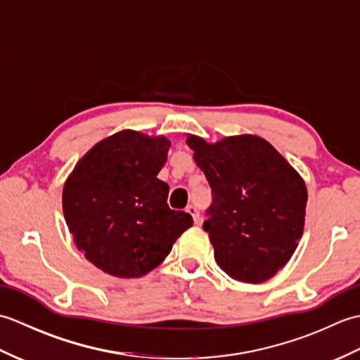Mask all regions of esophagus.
Returning a JSON list of instances; mask_svg holds the SVG:
<instances>
[{
    "label": "esophagus",
    "instance_id": "esophagus-1",
    "mask_svg": "<svg viewBox=\"0 0 360 360\" xmlns=\"http://www.w3.org/2000/svg\"><path fill=\"white\" fill-rule=\"evenodd\" d=\"M187 212L190 213V215L193 217V221H195V224H200L201 223V215H200V210H198L195 205H188L187 207Z\"/></svg>",
    "mask_w": 360,
    "mask_h": 360
}]
</instances>
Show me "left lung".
Returning a JSON list of instances; mask_svg holds the SVG:
<instances>
[{"mask_svg": "<svg viewBox=\"0 0 360 360\" xmlns=\"http://www.w3.org/2000/svg\"><path fill=\"white\" fill-rule=\"evenodd\" d=\"M187 145L212 188L202 227L218 266L238 281L269 280L303 235L308 192L302 176L258 136H231L217 143L188 136Z\"/></svg>", "mask_w": 360, "mask_h": 360, "instance_id": "8db88e82", "label": "left lung"}]
</instances>
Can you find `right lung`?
Segmentation results:
<instances>
[{
	"label": "right lung",
	"mask_w": 360,
	"mask_h": 360,
	"mask_svg": "<svg viewBox=\"0 0 360 360\" xmlns=\"http://www.w3.org/2000/svg\"><path fill=\"white\" fill-rule=\"evenodd\" d=\"M170 141L124 129L96 143L63 187V213L79 250L120 278L148 274L192 227L186 212L167 204L168 184L158 179Z\"/></svg>",
	"instance_id": "add662e5"
}]
</instances>
